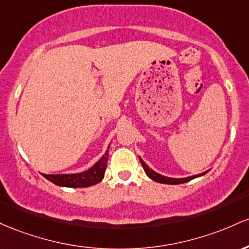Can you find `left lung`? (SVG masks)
<instances>
[{"label": "left lung", "mask_w": 249, "mask_h": 249, "mask_svg": "<svg viewBox=\"0 0 249 249\" xmlns=\"http://www.w3.org/2000/svg\"><path fill=\"white\" fill-rule=\"evenodd\" d=\"M140 162H141L142 167H143L144 172H146V174L152 178L153 181H156V182H160V183H167V185H180V183H185V182H188V181L193 180V178H199V177H202V175H205L206 173H202V174H199V175H193V177H188V178H167V177H163V175L159 174V173L154 172L153 169H150L149 167L147 166L146 163H144V161L142 160L141 158H140Z\"/></svg>", "instance_id": "1"}]
</instances>
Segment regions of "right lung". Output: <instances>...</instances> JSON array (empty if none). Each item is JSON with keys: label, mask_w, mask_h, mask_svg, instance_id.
<instances>
[{"label": "right lung", "mask_w": 249, "mask_h": 249, "mask_svg": "<svg viewBox=\"0 0 249 249\" xmlns=\"http://www.w3.org/2000/svg\"><path fill=\"white\" fill-rule=\"evenodd\" d=\"M109 148V147H108ZM108 161V149L105 155L100 159L91 168L79 174H56V175H47L42 174L50 182L55 183L57 186L62 187H72V188H83V187L94 186L102 181L105 178V172L107 168Z\"/></svg>", "instance_id": "right-lung-1"}]
</instances>
